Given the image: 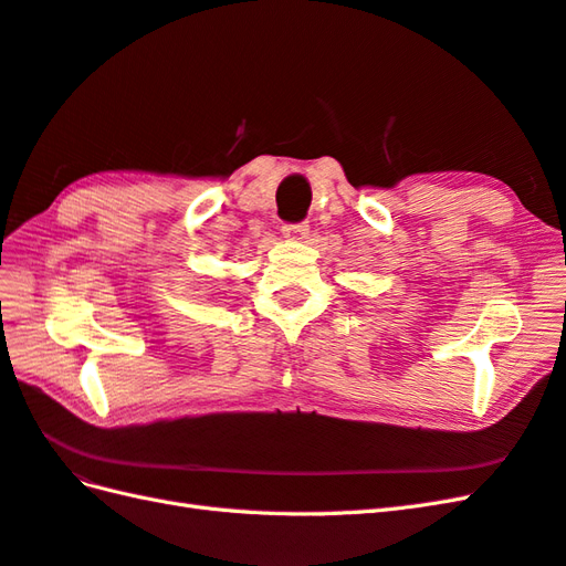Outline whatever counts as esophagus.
I'll return each instance as SVG.
<instances>
[{
  "mask_svg": "<svg viewBox=\"0 0 566 566\" xmlns=\"http://www.w3.org/2000/svg\"><path fill=\"white\" fill-rule=\"evenodd\" d=\"M310 235V226L307 223H291V226H283V238L291 240V242H302Z\"/></svg>",
  "mask_w": 566,
  "mask_h": 566,
  "instance_id": "obj_1",
  "label": "esophagus"
}]
</instances>
